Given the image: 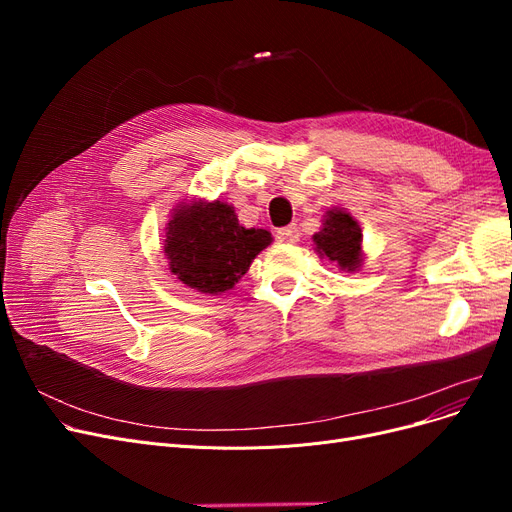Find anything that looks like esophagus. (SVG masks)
I'll return each mask as SVG.
<instances>
[{"mask_svg": "<svg viewBox=\"0 0 512 512\" xmlns=\"http://www.w3.org/2000/svg\"><path fill=\"white\" fill-rule=\"evenodd\" d=\"M299 228H297V224H290V226H284V228H280L278 232H276V238L280 240V242H297L299 240Z\"/></svg>", "mask_w": 512, "mask_h": 512, "instance_id": "1", "label": "esophagus"}]
</instances>
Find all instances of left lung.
Returning <instances> with one entry per match:
<instances>
[{"label": "left lung", "instance_id": "obj_1", "mask_svg": "<svg viewBox=\"0 0 512 512\" xmlns=\"http://www.w3.org/2000/svg\"><path fill=\"white\" fill-rule=\"evenodd\" d=\"M313 242L321 257H328L344 272H355L363 263L361 228L353 215L340 207L324 215V228L313 234Z\"/></svg>", "mask_w": 512, "mask_h": 512}]
</instances>
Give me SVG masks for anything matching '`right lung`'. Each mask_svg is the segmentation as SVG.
Returning <instances> with one entry per match:
<instances>
[{"instance_id": "right-lung-1", "label": "right lung", "mask_w": 512, "mask_h": 512, "mask_svg": "<svg viewBox=\"0 0 512 512\" xmlns=\"http://www.w3.org/2000/svg\"><path fill=\"white\" fill-rule=\"evenodd\" d=\"M270 242L267 230L240 226L232 205L191 201L174 209L164 251L182 284L197 292L222 294L247 274Z\"/></svg>"}]
</instances>
